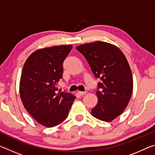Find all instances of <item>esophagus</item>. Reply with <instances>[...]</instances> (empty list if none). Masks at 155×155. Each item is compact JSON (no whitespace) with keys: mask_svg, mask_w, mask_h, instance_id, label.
I'll use <instances>...</instances> for the list:
<instances>
[{"mask_svg":"<svg viewBox=\"0 0 155 155\" xmlns=\"http://www.w3.org/2000/svg\"><path fill=\"white\" fill-rule=\"evenodd\" d=\"M87 93V91H78V94H79V95H81V96H83V95H85V94Z\"/></svg>","mask_w":155,"mask_h":155,"instance_id":"34e87169","label":"esophagus"}]
</instances>
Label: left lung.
<instances>
[{
	"label": "left lung",
	"instance_id": "left-lung-1",
	"mask_svg": "<svg viewBox=\"0 0 155 155\" xmlns=\"http://www.w3.org/2000/svg\"><path fill=\"white\" fill-rule=\"evenodd\" d=\"M87 60L96 78H100L96 95L98 101L91 109L96 118L111 122L122 114L133 91V77L128 61L117 46L104 41L77 47Z\"/></svg>",
	"mask_w": 155,
	"mask_h": 155
}]
</instances>
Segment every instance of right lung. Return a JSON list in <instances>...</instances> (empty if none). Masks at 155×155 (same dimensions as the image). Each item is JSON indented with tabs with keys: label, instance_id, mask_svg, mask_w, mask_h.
Segmentation results:
<instances>
[{
	"label": "right lung",
	"instance_id": "obj_1",
	"mask_svg": "<svg viewBox=\"0 0 155 155\" xmlns=\"http://www.w3.org/2000/svg\"><path fill=\"white\" fill-rule=\"evenodd\" d=\"M72 45L54 46L33 52L25 61L21 74L20 94L26 110L40 124L55 127L67 118L76 96L59 91L63 63Z\"/></svg>",
	"mask_w": 155,
	"mask_h": 155
}]
</instances>
